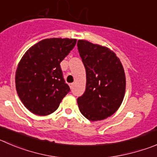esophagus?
Masks as SVG:
<instances>
[{"instance_id": "34e87169", "label": "esophagus", "mask_w": 157, "mask_h": 157, "mask_svg": "<svg viewBox=\"0 0 157 157\" xmlns=\"http://www.w3.org/2000/svg\"><path fill=\"white\" fill-rule=\"evenodd\" d=\"M69 85H70V89H73V87H74V83H70V84H69Z\"/></svg>"}]
</instances>
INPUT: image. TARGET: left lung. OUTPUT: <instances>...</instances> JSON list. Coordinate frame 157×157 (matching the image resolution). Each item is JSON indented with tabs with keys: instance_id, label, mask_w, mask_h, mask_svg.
I'll use <instances>...</instances> for the list:
<instances>
[{
	"instance_id": "obj_1",
	"label": "left lung",
	"mask_w": 157,
	"mask_h": 157,
	"mask_svg": "<svg viewBox=\"0 0 157 157\" xmlns=\"http://www.w3.org/2000/svg\"><path fill=\"white\" fill-rule=\"evenodd\" d=\"M77 47L87 76L85 92L77 98L78 107L90 121L103 120L116 112L124 98V69L108 48L85 40H78Z\"/></svg>"
}]
</instances>
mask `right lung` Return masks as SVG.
Listing matches in <instances>:
<instances>
[{
    "instance_id": "obj_1",
    "label": "right lung",
    "mask_w": 157,
    "mask_h": 157,
    "mask_svg": "<svg viewBox=\"0 0 157 157\" xmlns=\"http://www.w3.org/2000/svg\"><path fill=\"white\" fill-rule=\"evenodd\" d=\"M76 42L73 39H43L21 58L16 70V90L23 105L35 115L43 116L54 112L70 92L60 63Z\"/></svg>"
}]
</instances>
